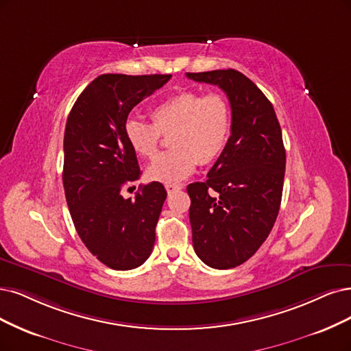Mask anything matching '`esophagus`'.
<instances>
[{
    "mask_svg": "<svg viewBox=\"0 0 351 351\" xmlns=\"http://www.w3.org/2000/svg\"><path fill=\"white\" fill-rule=\"evenodd\" d=\"M165 188H166L167 193H172V192H175V191L182 189V186H180V185H176V184H166V185H165Z\"/></svg>",
    "mask_w": 351,
    "mask_h": 351,
    "instance_id": "obj_1",
    "label": "esophagus"
}]
</instances>
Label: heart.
Listing matches in <instances>:
<instances>
[{
    "mask_svg": "<svg viewBox=\"0 0 351 351\" xmlns=\"http://www.w3.org/2000/svg\"><path fill=\"white\" fill-rule=\"evenodd\" d=\"M152 123L130 119L124 136L133 152L145 159L158 154L162 134H170L173 149L162 153L149 166L147 176L156 182L178 184L199 165L215 162L224 152L232 124L230 101L219 93H180L159 102L150 111Z\"/></svg>",
    "mask_w": 351,
    "mask_h": 351,
    "instance_id": "b5f03b06",
    "label": "heart"
}]
</instances>
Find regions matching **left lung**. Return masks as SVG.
Segmentation results:
<instances>
[{"label":"left lung","instance_id":"8db88e82","mask_svg":"<svg viewBox=\"0 0 351 351\" xmlns=\"http://www.w3.org/2000/svg\"><path fill=\"white\" fill-rule=\"evenodd\" d=\"M228 97L231 136L205 182L189 184L193 250L214 269L244 263L265 243L280 208L285 165L282 130L270 101L236 69L186 73Z\"/></svg>","mask_w":351,"mask_h":351}]
</instances>
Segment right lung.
<instances>
[{
	"mask_svg": "<svg viewBox=\"0 0 351 351\" xmlns=\"http://www.w3.org/2000/svg\"><path fill=\"white\" fill-rule=\"evenodd\" d=\"M171 76L99 75L77 97L64 128L63 188L73 226L86 249L114 270L138 267L153 250L167 193L150 182L134 198L121 195L141 175L124 125L130 111Z\"/></svg>",
	"mask_w": 351,
	"mask_h": 351,
	"instance_id": "1",
	"label": "right lung"
}]
</instances>
